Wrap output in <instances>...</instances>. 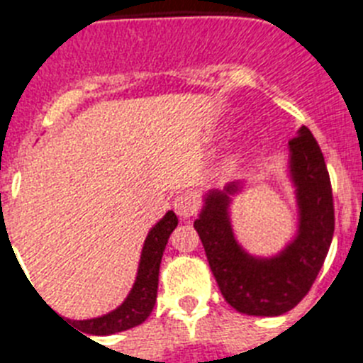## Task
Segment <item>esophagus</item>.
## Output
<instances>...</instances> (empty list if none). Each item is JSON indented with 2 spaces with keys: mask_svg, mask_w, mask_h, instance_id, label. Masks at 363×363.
<instances>
[{
  "mask_svg": "<svg viewBox=\"0 0 363 363\" xmlns=\"http://www.w3.org/2000/svg\"><path fill=\"white\" fill-rule=\"evenodd\" d=\"M172 207H174L176 214H178L182 220H189V218L194 216L198 211L196 201H194L192 196H189V194H179V196H176Z\"/></svg>",
  "mask_w": 363,
  "mask_h": 363,
  "instance_id": "34e87169",
  "label": "esophagus"
}]
</instances>
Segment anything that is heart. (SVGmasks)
<instances>
[{"instance_id":"b5f03b06","label":"heart","mask_w":363,"mask_h":363,"mask_svg":"<svg viewBox=\"0 0 363 363\" xmlns=\"http://www.w3.org/2000/svg\"><path fill=\"white\" fill-rule=\"evenodd\" d=\"M249 152H251V143H249V142L242 143V145H240L238 149H236L233 154H230L229 162H227L229 169H234V167L242 165V163L245 162L247 156H249Z\"/></svg>"}]
</instances>
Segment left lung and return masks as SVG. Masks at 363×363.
<instances>
[{"label": "left lung", "mask_w": 363, "mask_h": 363, "mask_svg": "<svg viewBox=\"0 0 363 363\" xmlns=\"http://www.w3.org/2000/svg\"><path fill=\"white\" fill-rule=\"evenodd\" d=\"M287 149L285 174L294 191L296 230L280 251L252 255L234 233L233 200L245 191V182L205 192L194 220L221 294L230 307L251 316H280L298 306L318 277L335 233L329 172L306 125Z\"/></svg>", "instance_id": "8db88e82"}]
</instances>
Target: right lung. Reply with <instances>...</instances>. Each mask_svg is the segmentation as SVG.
<instances>
[{
    "instance_id": "right-lung-1",
    "label": "right lung",
    "mask_w": 363,
    "mask_h": 363,
    "mask_svg": "<svg viewBox=\"0 0 363 363\" xmlns=\"http://www.w3.org/2000/svg\"><path fill=\"white\" fill-rule=\"evenodd\" d=\"M176 225H178L176 214L172 211H167L165 216L156 221V225L150 227L145 242H143L133 287L116 309L96 316V318L69 320L70 323L78 327L82 335L83 333L91 336L116 335V333L133 329L149 318L154 303H156V294H158L160 264H162L163 251H165L169 236L176 229Z\"/></svg>"
}]
</instances>
